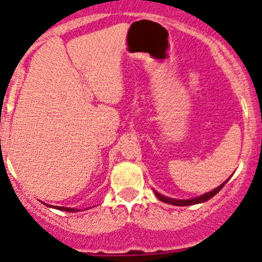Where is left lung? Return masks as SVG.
Wrapping results in <instances>:
<instances>
[{
	"label": "left lung",
	"instance_id": "obj_1",
	"mask_svg": "<svg viewBox=\"0 0 262 262\" xmlns=\"http://www.w3.org/2000/svg\"><path fill=\"white\" fill-rule=\"evenodd\" d=\"M228 182V181H226ZM226 182H224L223 184H220L218 188H215V189H213L211 192L207 193V194H203L201 196H196V198H193V199H187V201H179V199H172V198H167V196L164 195H161L160 193H157L155 190V194L157 195V198L160 199V201H162L164 203H168V204H172V205H179V207H184V205H192V204H198V203H203V202H207L208 199L213 198L214 195L216 194V193L219 192L220 189H222L223 187L225 186Z\"/></svg>",
	"mask_w": 262,
	"mask_h": 262
}]
</instances>
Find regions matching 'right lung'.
I'll return each instance as SVG.
<instances>
[{"label": "right lung", "instance_id": "1", "mask_svg": "<svg viewBox=\"0 0 262 262\" xmlns=\"http://www.w3.org/2000/svg\"><path fill=\"white\" fill-rule=\"evenodd\" d=\"M51 207V205H49ZM57 208V209L59 210H63V211H69V213H73V211H78L79 209H75V208H64V207H54Z\"/></svg>", "mask_w": 262, "mask_h": 262}]
</instances>
